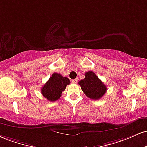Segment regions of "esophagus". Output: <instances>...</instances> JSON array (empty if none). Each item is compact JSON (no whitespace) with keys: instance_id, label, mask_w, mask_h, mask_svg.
Returning a JSON list of instances; mask_svg holds the SVG:
<instances>
[{"instance_id":"1","label":"esophagus","mask_w":147,"mask_h":147,"mask_svg":"<svg viewBox=\"0 0 147 147\" xmlns=\"http://www.w3.org/2000/svg\"><path fill=\"white\" fill-rule=\"evenodd\" d=\"M72 82H73V83H74V84H76L77 82H78V79H74V80H72Z\"/></svg>"}]
</instances>
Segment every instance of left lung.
Instances as JSON below:
<instances>
[{"mask_svg": "<svg viewBox=\"0 0 147 147\" xmlns=\"http://www.w3.org/2000/svg\"><path fill=\"white\" fill-rule=\"evenodd\" d=\"M85 76V78L78 82L82 92L91 99H99L106 92V86L92 71L86 72Z\"/></svg>", "mask_w": 147, "mask_h": 147, "instance_id": "obj_1", "label": "left lung"}]
</instances>
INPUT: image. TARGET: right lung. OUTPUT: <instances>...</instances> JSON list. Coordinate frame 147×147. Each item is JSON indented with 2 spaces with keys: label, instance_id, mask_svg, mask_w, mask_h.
Returning a JSON list of instances; mask_svg holds the SVG:
<instances>
[{
  "label": "right lung",
  "instance_id": "right-lung-1",
  "mask_svg": "<svg viewBox=\"0 0 147 147\" xmlns=\"http://www.w3.org/2000/svg\"><path fill=\"white\" fill-rule=\"evenodd\" d=\"M70 80L60 74L53 73L49 80L42 88V94L49 101H55L60 98L62 92L65 91Z\"/></svg>",
  "mask_w": 147,
  "mask_h": 147
}]
</instances>
